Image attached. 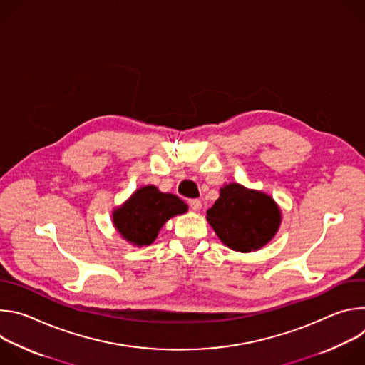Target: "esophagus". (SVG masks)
<instances>
[{"instance_id": "1", "label": "esophagus", "mask_w": 365, "mask_h": 365, "mask_svg": "<svg viewBox=\"0 0 365 365\" xmlns=\"http://www.w3.org/2000/svg\"><path fill=\"white\" fill-rule=\"evenodd\" d=\"M189 206L192 207L193 211H200L202 210V202L199 199H190Z\"/></svg>"}]
</instances>
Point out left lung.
<instances>
[{
    "label": "left lung",
    "mask_w": 365,
    "mask_h": 365,
    "mask_svg": "<svg viewBox=\"0 0 365 365\" xmlns=\"http://www.w3.org/2000/svg\"><path fill=\"white\" fill-rule=\"evenodd\" d=\"M206 221L224 245L251 252L274 238L282 211L270 195L232 182L220 189V197L206 211Z\"/></svg>",
    "instance_id": "1"
}]
</instances>
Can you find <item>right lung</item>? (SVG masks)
I'll use <instances>...</instances> for the list:
<instances>
[{
  "label": "right lung",
  "mask_w": 365,
  "mask_h": 365,
  "mask_svg": "<svg viewBox=\"0 0 365 365\" xmlns=\"http://www.w3.org/2000/svg\"><path fill=\"white\" fill-rule=\"evenodd\" d=\"M186 212L187 205L180 197L147 185L114 207L113 222L123 240L134 247H144L158 238L170 218Z\"/></svg>",
  "instance_id": "add662e5"
}]
</instances>
